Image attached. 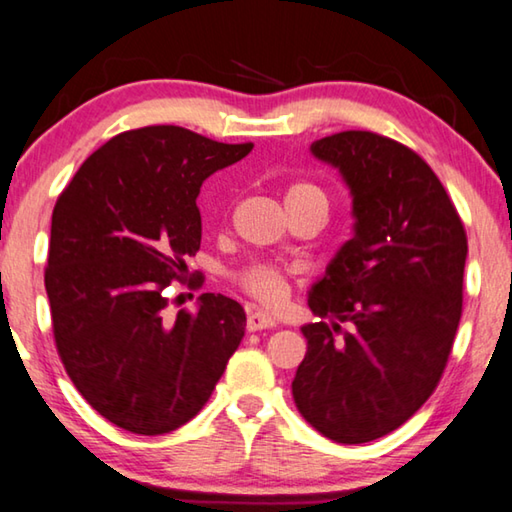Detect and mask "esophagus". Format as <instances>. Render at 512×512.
Instances as JSON below:
<instances>
[{
    "label": "esophagus",
    "mask_w": 512,
    "mask_h": 512,
    "mask_svg": "<svg viewBox=\"0 0 512 512\" xmlns=\"http://www.w3.org/2000/svg\"><path fill=\"white\" fill-rule=\"evenodd\" d=\"M246 327H248V332H259V329L275 327V318L271 314H266V311H250Z\"/></svg>",
    "instance_id": "obj_1"
}]
</instances>
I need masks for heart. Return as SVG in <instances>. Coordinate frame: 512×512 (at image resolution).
<instances>
[{
  "mask_svg": "<svg viewBox=\"0 0 512 512\" xmlns=\"http://www.w3.org/2000/svg\"><path fill=\"white\" fill-rule=\"evenodd\" d=\"M302 201L325 203V194L311 183L289 185L287 192H284V205H293ZM241 284H244V289L248 293H253L255 298L268 302V305H275V302H280L284 296H287V282H284V277L277 273L275 268L264 266V264L250 266L248 271L241 273Z\"/></svg>",
  "mask_w": 512,
  "mask_h": 512,
  "instance_id": "1",
  "label": "heart"
}]
</instances>
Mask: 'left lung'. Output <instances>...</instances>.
<instances>
[{"label": "left lung", "mask_w": 512, "mask_h": 512, "mask_svg": "<svg viewBox=\"0 0 512 512\" xmlns=\"http://www.w3.org/2000/svg\"><path fill=\"white\" fill-rule=\"evenodd\" d=\"M352 198V237L311 284L320 323L291 391L302 418L343 445L411 418L443 375L463 307L467 239L443 183L388 137L345 131L309 146Z\"/></svg>", "instance_id": "obj_1"}]
</instances>
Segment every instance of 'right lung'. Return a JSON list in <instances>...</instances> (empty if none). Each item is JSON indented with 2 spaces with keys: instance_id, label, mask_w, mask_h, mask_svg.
Listing matches in <instances>:
<instances>
[{
  "instance_id": "add662e5",
  "label": "right lung",
  "mask_w": 512,
  "mask_h": 512,
  "mask_svg": "<svg viewBox=\"0 0 512 512\" xmlns=\"http://www.w3.org/2000/svg\"><path fill=\"white\" fill-rule=\"evenodd\" d=\"M250 151L180 126L137 128L94 151L58 198L45 273L56 348L79 393L121 429L183 427L244 339L237 300L203 293L171 318L162 289L201 248V185Z\"/></svg>"
}]
</instances>
